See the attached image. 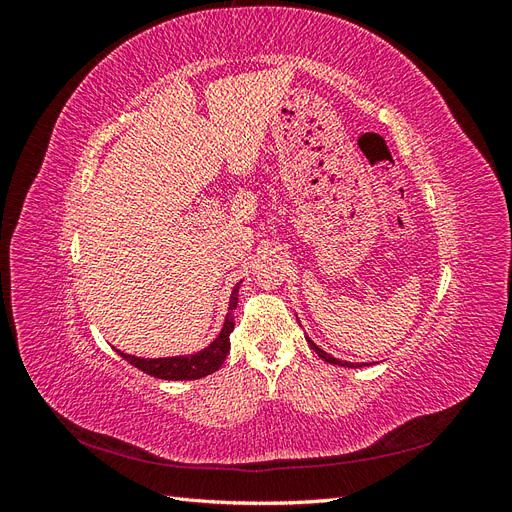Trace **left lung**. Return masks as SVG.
Wrapping results in <instances>:
<instances>
[{"instance_id":"left-lung-1","label":"left lung","mask_w":512,"mask_h":512,"mask_svg":"<svg viewBox=\"0 0 512 512\" xmlns=\"http://www.w3.org/2000/svg\"><path fill=\"white\" fill-rule=\"evenodd\" d=\"M305 339H307L309 348H312V350L320 356L322 361H327V363H331V365H339V367H363V365H365V363H348V361H339V359H335V356H331L329 352H324L322 348H318V346H316L309 337H305Z\"/></svg>"}]
</instances>
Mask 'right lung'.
Segmentation results:
<instances>
[{"label":"right lung","instance_id":"add662e5","mask_svg":"<svg viewBox=\"0 0 512 512\" xmlns=\"http://www.w3.org/2000/svg\"><path fill=\"white\" fill-rule=\"evenodd\" d=\"M237 292H239V284L232 288L230 307H228V314H226L220 335L215 337L205 350H200L196 354H188V356H166V359H141V356H132V354L121 352V350H117V352L130 365L145 371V374H149L153 378H162V380L205 378V376L213 374V371H218L222 367V363L226 361V354L230 350L228 335L232 333V329H235V316H232V309H235L239 303Z\"/></svg>","mask_w":512,"mask_h":512}]
</instances>
